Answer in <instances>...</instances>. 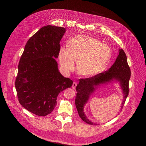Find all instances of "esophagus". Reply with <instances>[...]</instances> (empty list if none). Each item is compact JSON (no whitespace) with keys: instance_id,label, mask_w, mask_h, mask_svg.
<instances>
[{"instance_id":"34e87169","label":"esophagus","mask_w":146,"mask_h":146,"mask_svg":"<svg viewBox=\"0 0 146 146\" xmlns=\"http://www.w3.org/2000/svg\"><path fill=\"white\" fill-rule=\"evenodd\" d=\"M76 86H77V83H76V82H73V85H72V88L74 89L76 88Z\"/></svg>"}]
</instances>
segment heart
Instances as JSON below:
<instances>
[{
	"label": "heart",
	"mask_w": 146,
	"mask_h": 146,
	"mask_svg": "<svg viewBox=\"0 0 146 146\" xmlns=\"http://www.w3.org/2000/svg\"><path fill=\"white\" fill-rule=\"evenodd\" d=\"M67 48L62 47L58 58L61 67L66 73L75 68L77 61L78 73L86 77H91L103 72L111 57V50L108 45L96 38L79 35L68 41Z\"/></svg>",
	"instance_id": "obj_1"
}]
</instances>
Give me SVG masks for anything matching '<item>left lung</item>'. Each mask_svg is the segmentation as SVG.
I'll use <instances>...</instances> for the list:
<instances>
[{
  "label": "left lung",
  "instance_id": "obj_1",
  "mask_svg": "<svg viewBox=\"0 0 146 146\" xmlns=\"http://www.w3.org/2000/svg\"><path fill=\"white\" fill-rule=\"evenodd\" d=\"M130 76L131 71L127 63L125 53L122 49H119V54L115 61L108 71L99 73L94 77L79 79V83L76 88L77 94L76 96L75 104L80 118L87 124L90 125L97 124L88 119L84 112V108L88 102L90 96L99 87L108 85L112 82H118L122 90L123 99L121 105L120 110H121L128 95Z\"/></svg>",
  "mask_w": 146,
  "mask_h": 146
}]
</instances>
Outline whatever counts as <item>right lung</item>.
Masks as SVG:
<instances>
[{
    "label": "right lung",
    "instance_id": "obj_1",
    "mask_svg": "<svg viewBox=\"0 0 146 146\" xmlns=\"http://www.w3.org/2000/svg\"><path fill=\"white\" fill-rule=\"evenodd\" d=\"M66 29L42 27L27 41L18 65L15 88L20 104L38 116L50 113L60 92L71 88L73 81L60 73L56 58Z\"/></svg>",
    "mask_w": 146,
    "mask_h": 146
}]
</instances>
